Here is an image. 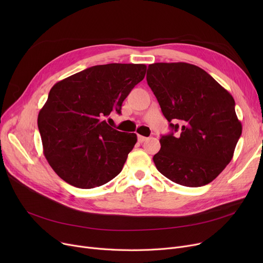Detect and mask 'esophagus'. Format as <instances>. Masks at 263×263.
<instances>
[{
	"mask_svg": "<svg viewBox=\"0 0 263 263\" xmlns=\"http://www.w3.org/2000/svg\"><path fill=\"white\" fill-rule=\"evenodd\" d=\"M137 140H139L140 143H144L145 141H147V137L142 136V135H139V136H137Z\"/></svg>",
	"mask_w": 263,
	"mask_h": 263,
	"instance_id": "1",
	"label": "esophagus"
}]
</instances>
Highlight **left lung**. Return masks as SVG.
<instances>
[{"mask_svg":"<svg viewBox=\"0 0 263 263\" xmlns=\"http://www.w3.org/2000/svg\"><path fill=\"white\" fill-rule=\"evenodd\" d=\"M146 78L172 128L154 157L158 171L184 186L210 183L231 161L242 133L232 96L187 63L151 64Z\"/></svg>","mask_w":263,"mask_h":263,"instance_id":"left-lung-1","label":"left lung"}]
</instances>
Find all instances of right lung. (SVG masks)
<instances>
[{
  "instance_id": "right-lung-1",
  "label": "right lung",
  "mask_w": 263,
  "mask_h": 263,
  "mask_svg": "<svg viewBox=\"0 0 263 263\" xmlns=\"http://www.w3.org/2000/svg\"><path fill=\"white\" fill-rule=\"evenodd\" d=\"M146 69L144 64L92 66L51 88L37 122L44 155L64 181L92 189L121 172L137 136L113 129L106 119L112 112L121 113L123 100Z\"/></svg>"
}]
</instances>
